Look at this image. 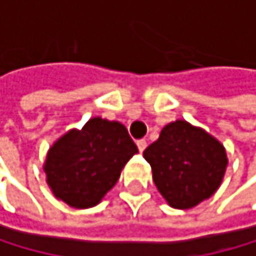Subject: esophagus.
<instances>
[{
  "instance_id": "esophagus-1",
  "label": "esophagus",
  "mask_w": 256,
  "mask_h": 256,
  "mask_svg": "<svg viewBox=\"0 0 256 256\" xmlns=\"http://www.w3.org/2000/svg\"><path fill=\"white\" fill-rule=\"evenodd\" d=\"M136 144H138V148H139V152H144L145 148H147V140H145V139H139Z\"/></svg>"
}]
</instances>
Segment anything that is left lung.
I'll use <instances>...</instances> for the list:
<instances>
[{"label": "left lung", "mask_w": 256, "mask_h": 256, "mask_svg": "<svg viewBox=\"0 0 256 256\" xmlns=\"http://www.w3.org/2000/svg\"><path fill=\"white\" fill-rule=\"evenodd\" d=\"M153 182L172 208L189 210L219 189L227 169L224 145L205 130L175 120L144 152Z\"/></svg>", "instance_id": "obj_1"}]
</instances>
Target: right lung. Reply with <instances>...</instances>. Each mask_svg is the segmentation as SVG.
<instances>
[{
	"mask_svg": "<svg viewBox=\"0 0 256 256\" xmlns=\"http://www.w3.org/2000/svg\"><path fill=\"white\" fill-rule=\"evenodd\" d=\"M136 144L118 122L90 118L48 150L44 170L53 194L73 208H92L112 189Z\"/></svg>",
	"mask_w": 256,
	"mask_h": 256,
	"instance_id": "1",
	"label": "right lung"
}]
</instances>
